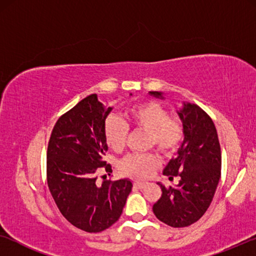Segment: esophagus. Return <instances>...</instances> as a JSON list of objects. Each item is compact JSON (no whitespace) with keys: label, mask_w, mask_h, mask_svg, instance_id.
Returning <instances> with one entry per match:
<instances>
[{"label":"esophagus","mask_w":256,"mask_h":256,"mask_svg":"<svg viewBox=\"0 0 256 256\" xmlns=\"http://www.w3.org/2000/svg\"><path fill=\"white\" fill-rule=\"evenodd\" d=\"M146 185V182H141V180H135L134 182V186L136 188H143Z\"/></svg>","instance_id":"1"}]
</instances>
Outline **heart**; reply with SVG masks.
Returning a JSON list of instances; mask_svg holds the SVG:
<instances>
[{"instance_id": "heart-1", "label": "heart", "mask_w": 256, "mask_h": 256, "mask_svg": "<svg viewBox=\"0 0 256 256\" xmlns=\"http://www.w3.org/2000/svg\"><path fill=\"white\" fill-rule=\"evenodd\" d=\"M124 121L116 116L108 118L104 122V136L107 146L120 152L126 146L128 127L148 132L146 148H155L163 155L176 152L183 140V127L170 118L169 112L156 101H144L127 108L124 113ZM158 166L155 154L128 155L121 160L118 168L122 172L136 178H146Z\"/></svg>"}]
</instances>
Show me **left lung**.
I'll return each mask as SVG.
<instances>
[{
	"label": "left lung",
	"mask_w": 256,
	"mask_h": 256,
	"mask_svg": "<svg viewBox=\"0 0 256 256\" xmlns=\"http://www.w3.org/2000/svg\"><path fill=\"white\" fill-rule=\"evenodd\" d=\"M162 98L160 92H149ZM183 122L184 141L177 156L170 160L163 174L180 177L176 186L162 188L152 206L154 214L171 227H186L198 222L211 204L222 174V150L216 126L196 104H184L177 112Z\"/></svg>",
	"instance_id": "1"
}]
</instances>
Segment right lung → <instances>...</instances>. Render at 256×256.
Returning a JSON list of instances; mask_svg holds the SVG:
<instances>
[{
    "instance_id": "1",
    "label": "right lung",
    "mask_w": 256,
    "mask_h": 256,
    "mask_svg": "<svg viewBox=\"0 0 256 256\" xmlns=\"http://www.w3.org/2000/svg\"><path fill=\"white\" fill-rule=\"evenodd\" d=\"M110 110L90 94L58 118L48 146V190L64 218L88 233L102 232L118 222L132 188L129 180L96 183L102 168L112 172L104 160V136Z\"/></svg>"
}]
</instances>
